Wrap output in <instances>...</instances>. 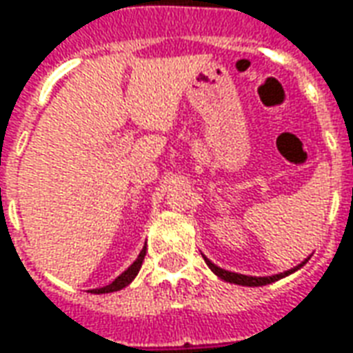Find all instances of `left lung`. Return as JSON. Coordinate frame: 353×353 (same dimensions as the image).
Masks as SVG:
<instances>
[{
	"label": "left lung",
	"instance_id": "left-lung-1",
	"mask_svg": "<svg viewBox=\"0 0 353 353\" xmlns=\"http://www.w3.org/2000/svg\"><path fill=\"white\" fill-rule=\"evenodd\" d=\"M203 259H205V263H208L209 269H211L213 273L217 274L219 279H223V281H227V283L240 284V286H265V284L274 283V281H279V279H284V276L292 274L294 271L302 269L303 265L307 263V259H310V257H307V259H303L300 265H296L294 269H288V271H284V273H279V274H271V276H248V274L232 273V271H225V269L217 267V265L213 263V261H209L205 255H203Z\"/></svg>",
	"mask_w": 353,
	"mask_h": 353
}]
</instances>
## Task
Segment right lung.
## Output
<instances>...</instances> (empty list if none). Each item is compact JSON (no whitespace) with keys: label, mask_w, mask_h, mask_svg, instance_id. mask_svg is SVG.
Returning <instances> with one entry per match:
<instances>
[{"label":"right lung","mask_w":353,"mask_h":353,"mask_svg":"<svg viewBox=\"0 0 353 353\" xmlns=\"http://www.w3.org/2000/svg\"><path fill=\"white\" fill-rule=\"evenodd\" d=\"M145 250H148L145 246L142 248V252H140V255L136 257L134 263L130 265L125 273L119 274L113 283L107 284V286H103V288H96V290H92V292L94 294H109V292H117V290H123L125 286H128V284L134 281L136 274H138V271H140V267H142V261H144V257H145Z\"/></svg>","instance_id":"1"}]
</instances>
